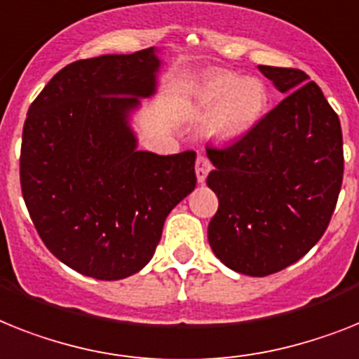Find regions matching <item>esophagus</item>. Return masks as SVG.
I'll return each instance as SVG.
<instances>
[{"instance_id":"esophagus-1","label":"esophagus","mask_w":359,"mask_h":359,"mask_svg":"<svg viewBox=\"0 0 359 359\" xmlns=\"http://www.w3.org/2000/svg\"><path fill=\"white\" fill-rule=\"evenodd\" d=\"M211 161L205 158V156H198L196 159V177H198V183H203L207 180V174L211 172Z\"/></svg>"}]
</instances>
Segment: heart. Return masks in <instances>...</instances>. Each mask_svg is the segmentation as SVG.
I'll list each match as a JSON object with an SVG mask.
<instances>
[{"instance_id": "obj_1", "label": "heart", "mask_w": 359, "mask_h": 359, "mask_svg": "<svg viewBox=\"0 0 359 359\" xmlns=\"http://www.w3.org/2000/svg\"><path fill=\"white\" fill-rule=\"evenodd\" d=\"M198 106L211 109L205 130L218 141H238L264 119L269 104L266 84L257 76H240L235 71H215L203 79L196 93Z\"/></svg>"}]
</instances>
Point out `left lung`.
Masks as SVG:
<instances>
[{
    "mask_svg": "<svg viewBox=\"0 0 359 359\" xmlns=\"http://www.w3.org/2000/svg\"><path fill=\"white\" fill-rule=\"evenodd\" d=\"M284 93L260 124L227 148H207L218 196L209 244L238 273L266 277L318 244L343 182L339 117L301 69L259 66Z\"/></svg>",
    "mask_w": 359,
    "mask_h": 359,
    "instance_id": "1",
    "label": "left lung"
}]
</instances>
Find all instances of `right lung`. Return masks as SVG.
Returning a JSON list of instances; mask_svg holds the SVG:
<instances>
[{
  "label": "right lung",
  "mask_w": 359,
  "mask_h": 359,
  "mask_svg": "<svg viewBox=\"0 0 359 359\" xmlns=\"http://www.w3.org/2000/svg\"><path fill=\"white\" fill-rule=\"evenodd\" d=\"M156 49L73 62L27 111L20 182L56 259L99 280L150 262L168 212L196 187V152L137 148L130 114L156 93Z\"/></svg>",
  "instance_id": "right-lung-1"
}]
</instances>
